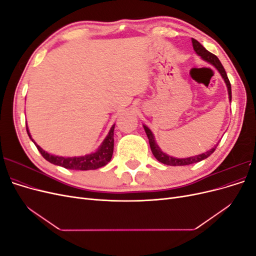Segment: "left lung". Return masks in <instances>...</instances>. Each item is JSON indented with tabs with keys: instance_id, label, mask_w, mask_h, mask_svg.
I'll return each mask as SVG.
<instances>
[{
	"instance_id": "1",
	"label": "left lung",
	"mask_w": 256,
	"mask_h": 256,
	"mask_svg": "<svg viewBox=\"0 0 256 256\" xmlns=\"http://www.w3.org/2000/svg\"><path fill=\"white\" fill-rule=\"evenodd\" d=\"M192 44H193V49L196 50V52L198 54V56L202 58L203 60H207L208 63L212 64L216 69H218V72L221 74L222 78L224 79V81H226V86H228V98H230V102L232 100V88H230V80L228 78V74H226V69H224V67L222 66L221 62L219 60V58H216L214 54L210 53L209 51H207L202 44H200L196 40H194V38H192ZM144 127V130L145 132L147 134V138H148V141H150V150L152 152V154L154 156V158H156L158 161H160L161 164H166V166H188V164H196V162H200L202 161L204 159H206L207 157L210 156V154L214 152L216 147L214 146V148H212L209 152H206L202 154H198V156H194V157H189V158H184V159H177V158H174V157H171V156H168L166 154H164V152H162L159 146L156 144V142H154V136L152 134V131L150 130L148 127L146 126H143Z\"/></svg>"
}]
</instances>
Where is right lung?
<instances>
[{
    "instance_id": "add662e5",
    "label": "right lung",
    "mask_w": 256,
    "mask_h": 256,
    "mask_svg": "<svg viewBox=\"0 0 256 256\" xmlns=\"http://www.w3.org/2000/svg\"><path fill=\"white\" fill-rule=\"evenodd\" d=\"M114 127H115V125L112 126L109 134L106 136L104 141L102 142V145H100L97 152H92L90 154H86V156L70 157V158L53 156V154H50L47 152H44L33 141V138H30L28 126H26V131H28V134L30 140L35 143L37 150H40L42 156L47 161L51 162V164H53L63 166L65 168H69V170H80V171H88V170H96V168H99L102 166H104L108 162H110V160L112 158V154H113V148H114V136H114Z\"/></svg>"
}]
</instances>
